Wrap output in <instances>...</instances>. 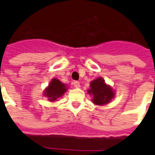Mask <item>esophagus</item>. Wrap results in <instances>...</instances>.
<instances>
[{"mask_svg":"<svg viewBox=\"0 0 155 155\" xmlns=\"http://www.w3.org/2000/svg\"><path fill=\"white\" fill-rule=\"evenodd\" d=\"M74 86L75 88H80V87H81V84H80V82H79V81H74Z\"/></svg>","mask_w":155,"mask_h":155,"instance_id":"obj_1","label":"esophagus"}]
</instances>
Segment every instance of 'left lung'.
<instances>
[{"instance_id": "obj_1", "label": "left lung", "mask_w": 155, "mask_h": 155, "mask_svg": "<svg viewBox=\"0 0 155 155\" xmlns=\"http://www.w3.org/2000/svg\"><path fill=\"white\" fill-rule=\"evenodd\" d=\"M89 94L93 95L92 101L98 105L108 104L114 97V92L112 89L105 84L102 78H97L91 82Z\"/></svg>"}]
</instances>
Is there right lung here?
<instances>
[{
	"label": "right lung",
	"mask_w": 155,
	"mask_h": 155,
	"mask_svg": "<svg viewBox=\"0 0 155 155\" xmlns=\"http://www.w3.org/2000/svg\"><path fill=\"white\" fill-rule=\"evenodd\" d=\"M66 91V86L57 79H53L45 90L44 94L50 101H54L63 95Z\"/></svg>",
	"instance_id": "obj_1"
}]
</instances>
